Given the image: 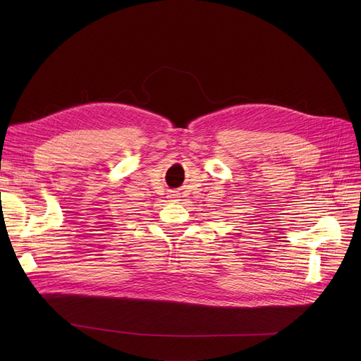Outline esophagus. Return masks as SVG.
<instances>
[{
	"label": "esophagus",
	"instance_id": "esophagus-1",
	"mask_svg": "<svg viewBox=\"0 0 361 361\" xmlns=\"http://www.w3.org/2000/svg\"><path fill=\"white\" fill-rule=\"evenodd\" d=\"M169 197H173V199H177V197H178V193H173V195H169Z\"/></svg>",
	"mask_w": 361,
	"mask_h": 361
}]
</instances>
